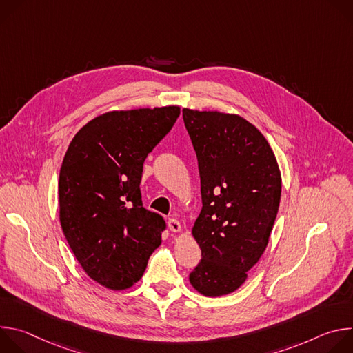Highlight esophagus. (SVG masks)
Here are the masks:
<instances>
[{
    "label": "esophagus",
    "instance_id": "34e87169",
    "mask_svg": "<svg viewBox=\"0 0 353 353\" xmlns=\"http://www.w3.org/2000/svg\"><path fill=\"white\" fill-rule=\"evenodd\" d=\"M168 226H169V229L172 230V232H174V233H177V232H180L181 230V225H180V222L177 221V219H169L168 221Z\"/></svg>",
    "mask_w": 353,
    "mask_h": 353
}]
</instances>
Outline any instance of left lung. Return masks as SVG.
Masks as SVG:
<instances>
[{
    "label": "left lung",
    "instance_id": "obj_1",
    "mask_svg": "<svg viewBox=\"0 0 353 353\" xmlns=\"http://www.w3.org/2000/svg\"><path fill=\"white\" fill-rule=\"evenodd\" d=\"M198 159L201 210L192 236L203 259L192 288L216 297L237 290L267 248L282 180L265 137L245 119L183 109Z\"/></svg>",
    "mask_w": 353,
    "mask_h": 353
}]
</instances>
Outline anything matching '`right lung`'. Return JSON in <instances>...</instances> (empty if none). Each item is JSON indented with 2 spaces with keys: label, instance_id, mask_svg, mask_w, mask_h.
I'll return each mask as SVG.
<instances>
[{
  "label": "right lung",
  "instance_id": "obj_1",
  "mask_svg": "<svg viewBox=\"0 0 353 353\" xmlns=\"http://www.w3.org/2000/svg\"><path fill=\"white\" fill-rule=\"evenodd\" d=\"M179 106L109 112L72 138L59 179L60 223L89 278L112 290L141 279L162 243L163 218L142 207L149 152L172 130Z\"/></svg>",
  "mask_w": 353,
  "mask_h": 353
}]
</instances>
